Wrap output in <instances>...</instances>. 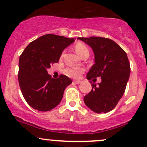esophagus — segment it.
<instances>
[{
	"instance_id": "1",
	"label": "esophagus",
	"mask_w": 147,
	"mask_h": 147,
	"mask_svg": "<svg viewBox=\"0 0 147 147\" xmlns=\"http://www.w3.org/2000/svg\"><path fill=\"white\" fill-rule=\"evenodd\" d=\"M73 82L75 83V84H80V83H81V81H80V80H75V81H73Z\"/></svg>"
}]
</instances>
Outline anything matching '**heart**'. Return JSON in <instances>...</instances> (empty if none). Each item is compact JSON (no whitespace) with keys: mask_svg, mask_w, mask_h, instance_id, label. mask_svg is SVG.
Listing matches in <instances>:
<instances>
[{"mask_svg":"<svg viewBox=\"0 0 147 147\" xmlns=\"http://www.w3.org/2000/svg\"><path fill=\"white\" fill-rule=\"evenodd\" d=\"M75 51L80 56L83 57L84 55L89 54V51L88 47L84 43L78 42L75 46ZM84 72V69L82 67H68L64 70V73L67 77L72 78H79L82 74Z\"/></svg>","mask_w":147,"mask_h":147,"instance_id":"heart-1","label":"heart"}]
</instances>
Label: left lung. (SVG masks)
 Wrapping results in <instances>:
<instances>
[{"label": "left lung", "instance_id": "obj_1", "mask_svg": "<svg viewBox=\"0 0 147 147\" xmlns=\"http://www.w3.org/2000/svg\"><path fill=\"white\" fill-rule=\"evenodd\" d=\"M92 48L95 57L94 65L86 79L101 78L96 86L84 97L86 106L97 113H107L114 109L125 91L130 74V65L124 50L115 41L108 38L78 37Z\"/></svg>", "mask_w": 147, "mask_h": 147}]
</instances>
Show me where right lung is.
<instances>
[{
	"mask_svg": "<svg viewBox=\"0 0 147 147\" xmlns=\"http://www.w3.org/2000/svg\"><path fill=\"white\" fill-rule=\"evenodd\" d=\"M74 38L48 34L32 41L20 56L18 80L22 94L31 107L49 111L58 106L72 80L64 75L52 78L47 68L58 63Z\"/></svg>",
	"mask_w": 147,
	"mask_h": 147,
	"instance_id": "1",
	"label": "right lung"
}]
</instances>
